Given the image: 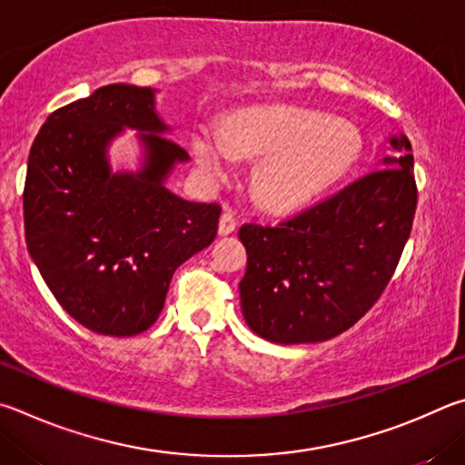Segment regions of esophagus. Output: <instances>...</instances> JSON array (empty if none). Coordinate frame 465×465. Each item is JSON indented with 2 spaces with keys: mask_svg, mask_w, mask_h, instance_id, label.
I'll use <instances>...</instances> for the list:
<instances>
[{
  "mask_svg": "<svg viewBox=\"0 0 465 465\" xmlns=\"http://www.w3.org/2000/svg\"><path fill=\"white\" fill-rule=\"evenodd\" d=\"M234 231H237V220H234L231 212H223L218 223V234L220 237H228V234H232Z\"/></svg>",
  "mask_w": 465,
  "mask_h": 465,
  "instance_id": "1",
  "label": "esophagus"
}]
</instances>
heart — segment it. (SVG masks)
<instances>
[{
    "label": "heart",
    "instance_id": "obj_1",
    "mask_svg": "<svg viewBox=\"0 0 465 465\" xmlns=\"http://www.w3.org/2000/svg\"><path fill=\"white\" fill-rule=\"evenodd\" d=\"M192 151L212 182L231 177L239 157L262 159L253 173L257 202L272 212H292L319 198L351 169L357 141L327 114L255 108L234 114L224 130L202 124Z\"/></svg>",
    "mask_w": 465,
    "mask_h": 465
}]
</instances>
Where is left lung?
Returning a JSON list of instances; mask_svg holds the SVG:
<instances>
[{"mask_svg":"<svg viewBox=\"0 0 465 465\" xmlns=\"http://www.w3.org/2000/svg\"><path fill=\"white\" fill-rule=\"evenodd\" d=\"M370 175L280 226L242 224L241 311L278 345L321 343L351 329L388 286L411 237L417 183L411 141L386 138Z\"/></svg>","mask_w":465,"mask_h":465,"instance_id":"obj_1","label":"left lung"}]
</instances>
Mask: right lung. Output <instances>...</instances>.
<instances>
[{
	"label": "right lung",
	"instance_id": "add662e5",
	"mask_svg": "<svg viewBox=\"0 0 465 465\" xmlns=\"http://www.w3.org/2000/svg\"><path fill=\"white\" fill-rule=\"evenodd\" d=\"M126 127L137 130L139 167L114 172L109 146ZM169 133L157 89L112 84L53 112L30 149L28 253L56 302L100 335L149 329L177 267L216 237V203L167 187L190 161Z\"/></svg>",
	"mask_w": 465,
	"mask_h": 465
}]
</instances>
